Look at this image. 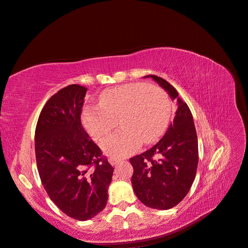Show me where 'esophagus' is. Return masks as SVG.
<instances>
[{
  "mask_svg": "<svg viewBox=\"0 0 248 248\" xmlns=\"http://www.w3.org/2000/svg\"><path fill=\"white\" fill-rule=\"evenodd\" d=\"M109 162L111 163V165H116L120 162V159H116V158H110Z\"/></svg>",
  "mask_w": 248,
  "mask_h": 248,
  "instance_id": "esophagus-1",
  "label": "esophagus"
}]
</instances>
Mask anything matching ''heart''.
Instances as JSON below:
<instances>
[{"label":"heart","instance_id":"obj_1","mask_svg":"<svg viewBox=\"0 0 248 248\" xmlns=\"http://www.w3.org/2000/svg\"><path fill=\"white\" fill-rule=\"evenodd\" d=\"M171 116V102L165 90L145 83H130L103 91L100 106L89 105L83 111V124L100 140L117 125L122 130L106 138L103 151L114 158L136 152L143 143L157 141Z\"/></svg>","mask_w":248,"mask_h":248}]
</instances>
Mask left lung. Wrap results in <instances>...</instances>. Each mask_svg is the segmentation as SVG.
<instances>
[{
  "label": "left lung",
  "instance_id": "left-lung-1",
  "mask_svg": "<svg viewBox=\"0 0 248 248\" xmlns=\"http://www.w3.org/2000/svg\"><path fill=\"white\" fill-rule=\"evenodd\" d=\"M151 77L172 100H178L173 123L165 135L150 150L130 159L134 168L132 186L139 201L153 209L168 210L187 195L195 179L199 143L193 117L188 105L166 80Z\"/></svg>",
  "mask_w": 248,
  "mask_h": 248
}]
</instances>
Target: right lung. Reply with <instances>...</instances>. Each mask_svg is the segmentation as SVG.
<instances>
[{
    "label": "right lung",
    "mask_w": 248,
    "mask_h": 248,
    "mask_svg": "<svg viewBox=\"0 0 248 248\" xmlns=\"http://www.w3.org/2000/svg\"><path fill=\"white\" fill-rule=\"evenodd\" d=\"M86 91L77 84L60 89L42 108L35 129L42 185L63 213L81 221L106 207L114 170L82 125Z\"/></svg>",
    "instance_id": "1"
}]
</instances>
